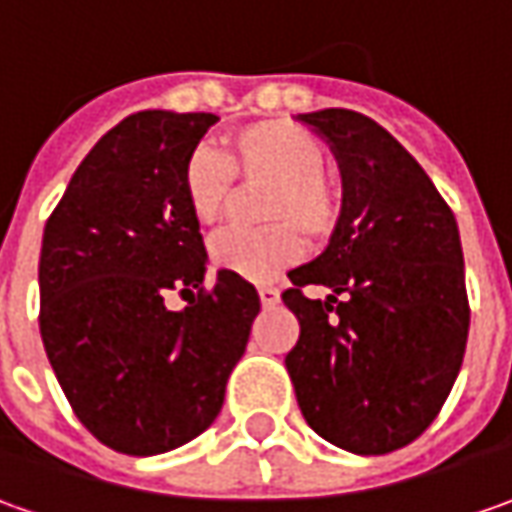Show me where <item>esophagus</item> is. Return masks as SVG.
Segmentation results:
<instances>
[{
  "mask_svg": "<svg viewBox=\"0 0 512 512\" xmlns=\"http://www.w3.org/2000/svg\"><path fill=\"white\" fill-rule=\"evenodd\" d=\"M257 295H260V303H263V306H275L280 300V292L275 286H260Z\"/></svg>",
  "mask_w": 512,
  "mask_h": 512,
  "instance_id": "34e87169",
  "label": "esophagus"
}]
</instances>
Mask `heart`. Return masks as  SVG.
Listing matches in <instances>:
<instances>
[{
  "mask_svg": "<svg viewBox=\"0 0 512 512\" xmlns=\"http://www.w3.org/2000/svg\"><path fill=\"white\" fill-rule=\"evenodd\" d=\"M329 151L312 131L289 120H260L223 137L220 157L194 151L183 166V200L194 223L217 229L232 197V177L269 183L263 200V232L217 237L212 263L240 280L269 283L303 255V237L326 240L341 217V189L323 174Z\"/></svg>",
  "mask_w": 512,
  "mask_h": 512,
  "instance_id": "obj_1",
  "label": "heart"
}]
</instances>
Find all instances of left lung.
I'll return each mask as SVG.
<instances>
[{
	"instance_id": "8db88e82",
	"label": "left lung",
	"mask_w": 512,
	"mask_h": 512,
	"mask_svg": "<svg viewBox=\"0 0 512 512\" xmlns=\"http://www.w3.org/2000/svg\"><path fill=\"white\" fill-rule=\"evenodd\" d=\"M341 168L329 246L289 272L300 323L286 355L306 424L355 456L407 447L444 407L464 361L470 306L458 223L427 171L358 111L298 114ZM326 285V301L302 295Z\"/></svg>"
}]
</instances>
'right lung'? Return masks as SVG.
Listing matches in <instances>:
<instances>
[{
	"mask_svg": "<svg viewBox=\"0 0 512 512\" xmlns=\"http://www.w3.org/2000/svg\"><path fill=\"white\" fill-rule=\"evenodd\" d=\"M214 120L125 117L79 163L42 234L48 361L88 433L125 456L168 453L212 424L260 312L249 280L217 272L203 292L209 255L183 166ZM168 288L190 306L171 313Z\"/></svg>",
	"mask_w": 512,
	"mask_h": 512,
	"instance_id": "add662e5",
	"label": "right lung"
}]
</instances>
